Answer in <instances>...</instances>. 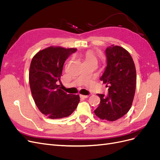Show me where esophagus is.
<instances>
[{
	"mask_svg": "<svg viewBox=\"0 0 160 160\" xmlns=\"http://www.w3.org/2000/svg\"><path fill=\"white\" fill-rule=\"evenodd\" d=\"M89 97V95H80V98H84V99H86L88 98Z\"/></svg>",
	"mask_w": 160,
	"mask_h": 160,
	"instance_id": "obj_1",
	"label": "esophagus"
}]
</instances>
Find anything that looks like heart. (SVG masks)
<instances>
[{"label": "heart", "mask_w": 160, "mask_h": 160, "mask_svg": "<svg viewBox=\"0 0 160 160\" xmlns=\"http://www.w3.org/2000/svg\"><path fill=\"white\" fill-rule=\"evenodd\" d=\"M92 59H95V57L93 52L91 51H88L86 52V54L85 55V61H90Z\"/></svg>", "instance_id": "heart-1"}]
</instances>
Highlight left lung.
<instances>
[{
  "mask_svg": "<svg viewBox=\"0 0 160 160\" xmlns=\"http://www.w3.org/2000/svg\"><path fill=\"white\" fill-rule=\"evenodd\" d=\"M107 66L100 80L109 88L108 95L98 94L100 103L95 114L113 122L126 114L132 107L136 85V71L132 56L123 48L112 45L105 51Z\"/></svg>",
  "mask_w": 160,
  "mask_h": 160,
  "instance_id": "obj_1",
  "label": "left lung"
}]
</instances>
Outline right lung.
<instances>
[{
	"label": "right lung",
	"mask_w": 160,
	"mask_h": 160,
	"mask_svg": "<svg viewBox=\"0 0 160 160\" xmlns=\"http://www.w3.org/2000/svg\"><path fill=\"white\" fill-rule=\"evenodd\" d=\"M77 49L50 47L33 57L29 69V84L35 103L50 119L69 116L79 103V95L67 94L61 89L63 65Z\"/></svg>",
	"instance_id": "1"
}]
</instances>
